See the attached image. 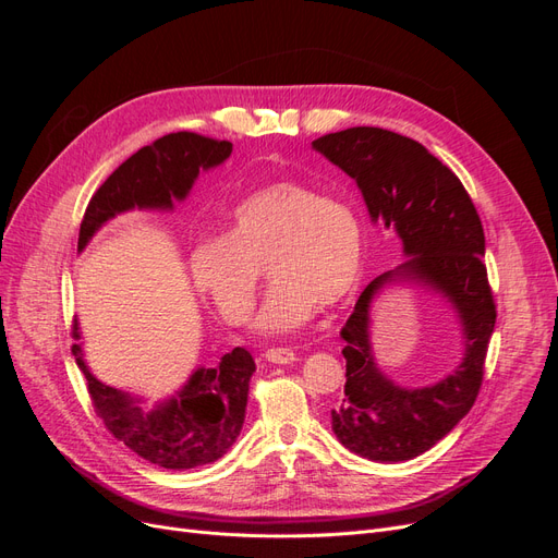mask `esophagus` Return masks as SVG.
I'll return each instance as SVG.
<instances>
[{"instance_id":"obj_1","label":"esophagus","mask_w":558,"mask_h":558,"mask_svg":"<svg viewBox=\"0 0 558 558\" xmlns=\"http://www.w3.org/2000/svg\"><path fill=\"white\" fill-rule=\"evenodd\" d=\"M265 359L269 363H279V365H286V363H293L295 361V353L293 349H286V347H269L265 351Z\"/></svg>"}]
</instances>
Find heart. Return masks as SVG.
Masks as SVG:
<instances>
[{
    "instance_id": "b5f03b06",
    "label": "heart",
    "mask_w": 558,
    "mask_h": 558,
    "mask_svg": "<svg viewBox=\"0 0 558 558\" xmlns=\"http://www.w3.org/2000/svg\"><path fill=\"white\" fill-rule=\"evenodd\" d=\"M272 277L256 328L283 335L302 328L320 305L344 302L361 279L363 226L347 202L281 179L232 209L223 240L191 253L197 291L230 324H246L258 291V267Z\"/></svg>"
}]
</instances>
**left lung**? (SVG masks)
<instances>
[{
	"label": "left lung",
	"instance_id": "obj_1",
	"mask_svg": "<svg viewBox=\"0 0 558 558\" xmlns=\"http://www.w3.org/2000/svg\"><path fill=\"white\" fill-rule=\"evenodd\" d=\"M340 167L365 199L373 223L393 228L404 260L365 286L342 328L344 398L330 412L332 433L349 451L379 463L410 461L459 424L477 400L496 305L486 279L480 214L447 165L426 146L381 128H349L312 142ZM393 282L440 292L464 330V361L440 383L408 389L386 378L372 353L374 298Z\"/></svg>",
	"mask_w": 558,
	"mask_h": 558
}]
</instances>
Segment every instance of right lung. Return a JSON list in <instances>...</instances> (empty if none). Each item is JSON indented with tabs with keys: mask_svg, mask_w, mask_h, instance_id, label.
Returning a JSON list of instances; mask_svg holds the SVG:
<instances>
[{
	"mask_svg": "<svg viewBox=\"0 0 558 558\" xmlns=\"http://www.w3.org/2000/svg\"><path fill=\"white\" fill-rule=\"evenodd\" d=\"M232 154L230 142L172 132L140 148L99 185L78 230V253L113 216L132 209L172 211L174 202L189 197L199 170L223 165ZM72 347L76 365L88 381L95 412L116 440L148 463L167 470H191L221 459L244 426L248 381L256 373L251 353L232 349L214 367H197L179 391L144 410L140 398L99 381L83 361L81 332L74 324Z\"/></svg>",
	"mask_w": 558,
	"mask_h": 558,
	"instance_id": "right-lung-1",
	"label": "right lung"
}]
</instances>
